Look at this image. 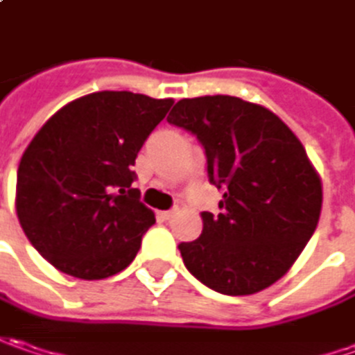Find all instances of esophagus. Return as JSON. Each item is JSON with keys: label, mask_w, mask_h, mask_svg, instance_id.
Masks as SVG:
<instances>
[{"label": "esophagus", "mask_w": 355, "mask_h": 355, "mask_svg": "<svg viewBox=\"0 0 355 355\" xmlns=\"http://www.w3.org/2000/svg\"><path fill=\"white\" fill-rule=\"evenodd\" d=\"M175 214H177V210H163V212H159V218H161L163 222H166V220H171Z\"/></svg>", "instance_id": "1"}]
</instances>
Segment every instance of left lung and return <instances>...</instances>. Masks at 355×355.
<instances>
[{"instance_id":"1","label":"left lung","mask_w":355,"mask_h":355,"mask_svg":"<svg viewBox=\"0 0 355 355\" xmlns=\"http://www.w3.org/2000/svg\"><path fill=\"white\" fill-rule=\"evenodd\" d=\"M166 121L198 137L208 180L224 190L220 212L200 214V238L178 245L187 269L230 297L271 287L322 210V182L302 143L273 112L236 96L184 98Z\"/></svg>"}]
</instances>
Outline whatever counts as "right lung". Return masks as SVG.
<instances>
[{"label": "right lung", "instance_id": "add662e5", "mask_svg": "<svg viewBox=\"0 0 355 355\" xmlns=\"http://www.w3.org/2000/svg\"><path fill=\"white\" fill-rule=\"evenodd\" d=\"M171 105V98L94 92L60 107L33 137L15 208L33 248L58 271L94 281L135 259L155 214L131 189V166Z\"/></svg>", "mask_w": 355, "mask_h": 355}]
</instances>
